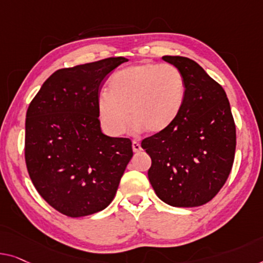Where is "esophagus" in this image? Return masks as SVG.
<instances>
[{
	"mask_svg": "<svg viewBox=\"0 0 263 263\" xmlns=\"http://www.w3.org/2000/svg\"><path fill=\"white\" fill-rule=\"evenodd\" d=\"M132 150L133 152H140L142 151V146H140V144L138 142H136V140H133L132 142Z\"/></svg>",
	"mask_w": 263,
	"mask_h": 263,
	"instance_id": "obj_1",
	"label": "esophagus"
}]
</instances>
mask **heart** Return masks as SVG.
<instances>
[{
    "label": "heart",
    "mask_w": 263,
    "mask_h": 263,
    "mask_svg": "<svg viewBox=\"0 0 263 263\" xmlns=\"http://www.w3.org/2000/svg\"><path fill=\"white\" fill-rule=\"evenodd\" d=\"M185 96V80L177 67L143 62L113 74L107 92L98 97V117L104 130L113 137L123 135L130 117L135 120L133 131L159 133L178 119Z\"/></svg>",
    "instance_id": "obj_1"
}]
</instances>
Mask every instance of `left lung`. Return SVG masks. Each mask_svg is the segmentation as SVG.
<instances>
[{
    "label": "left lung",
    "mask_w": 263,
    "mask_h": 263,
    "mask_svg": "<svg viewBox=\"0 0 263 263\" xmlns=\"http://www.w3.org/2000/svg\"><path fill=\"white\" fill-rule=\"evenodd\" d=\"M181 70L185 103L167 130L145 138L151 157L148 181L166 204L193 208L211 201L228 178L236 148V128L224 89L197 62L162 58Z\"/></svg>",
    "instance_id": "1"
}]
</instances>
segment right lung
<instances>
[{
	"instance_id": "obj_1",
	"label": "right lung",
	"mask_w": 263,
	"mask_h": 263,
	"mask_svg": "<svg viewBox=\"0 0 263 263\" xmlns=\"http://www.w3.org/2000/svg\"><path fill=\"white\" fill-rule=\"evenodd\" d=\"M126 61L108 58L59 69L27 109L29 177L41 197L66 216H87L108 206L133 156L130 139L101 132L97 111L101 82Z\"/></svg>"
}]
</instances>
